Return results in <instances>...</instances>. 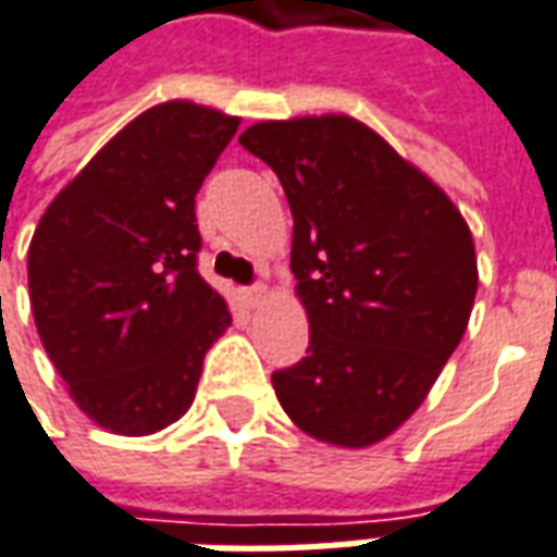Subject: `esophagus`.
<instances>
[{
    "label": "esophagus",
    "instance_id": "obj_1",
    "mask_svg": "<svg viewBox=\"0 0 557 557\" xmlns=\"http://www.w3.org/2000/svg\"><path fill=\"white\" fill-rule=\"evenodd\" d=\"M244 298H247L252 307L262 305V301L268 298V286L265 283H252V286H247V289H244Z\"/></svg>",
    "mask_w": 557,
    "mask_h": 557
}]
</instances>
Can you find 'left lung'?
Listing matches in <instances>:
<instances>
[{
    "label": "left lung",
    "mask_w": 557,
    "mask_h": 557,
    "mask_svg": "<svg viewBox=\"0 0 557 557\" xmlns=\"http://www.w3.org/2000/svg\"><path fill=\"white\" fill-rule=\"evenodd\" d=\"M280 177L307 356L271 376L305 434L364 449L398 431L461 344L473 235L428 174L346 114L262 120L238 138Z\"/></svg>",
    "instance_id": "obj_1"
}]
</instances>
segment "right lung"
<instances>
[{"label": "right lung", "instance_id": "add662e5", "mask_svg": "<svg viewBox=\"0 0 557 557\" xmlns=\"http://www.w3.org/2000/svg\"><path fill=\"white\" fill-rule=\"evenodd\" d=\"M238 126L205 104H153L38 220L26 262L35 329L72 400L111 434L177 422L232 325L196 268V193Z\"/></svg>", "mask_w": 557, "mask_h": 557}]
</instances>
